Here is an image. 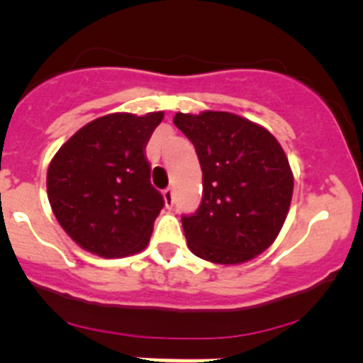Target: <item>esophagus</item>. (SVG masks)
<instances>
[{"instance_id": "esophagus-1", "label": "esophagus", "mask_w": 363, "mask_h": 363, "mask_svg": "<svg viewBox=\"0 0 363 363\" xmlns=\"http://www.w3.org/2000/svg\"><path fill=\"white\" fill-rule=\"evenodd\" d=\"M163 199H164V203H167V207H172V205H174V189L172 188L164 189Z\"/></svg>"}]
</instances>
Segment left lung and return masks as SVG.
Listing matches in <instances>:
<instances>
[{
	"label": "left lung",
	"mask_w": 363,
	"mask_h": 363,
	"mask_svg": "<svg viewBox=\"0 0 363 363\" xmlns=\"http://www.w3.org/2000/svg\"><path fill=\"white\" fill-rule=\"evenodd\" d=\"M202 167V202L182 216L188 247L212 263L235 265L276 240L294 195V174L272 133L230 112L175 113Z\"/></svg>",
	"instance_id": "left-lung-1"
}]
</instances>
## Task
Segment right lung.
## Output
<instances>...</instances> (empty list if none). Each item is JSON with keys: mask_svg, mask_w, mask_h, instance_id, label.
I'll return each mask as SVG.
<instances>
[{"mask_svg": "<svg viewBox=\"0 0 363 363\" xmlns=\"http://www.w3.org/2000/svg\"><path fill=\"white\" fill-rule=\"evenodd\" d=\"M161 119L163 112L98 117L50 161V207L86 251L121 258L147 246L164 199L151 184L145 145Z\"/></svg>", "mask_w": 363, "mask_h": 363, "instance_id": "1", "label": "right lung"}]
</instances>
